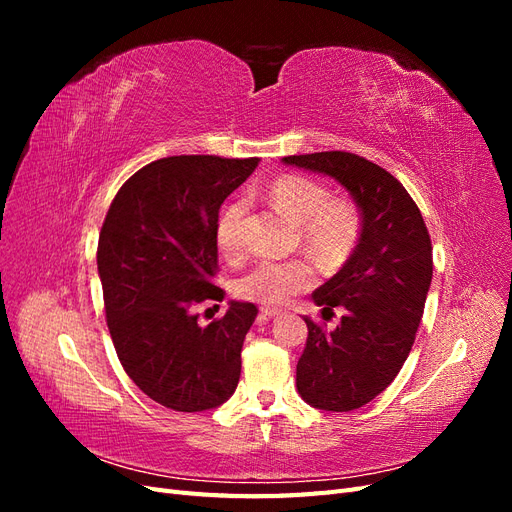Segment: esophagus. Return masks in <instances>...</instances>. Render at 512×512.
<instances>
[{"mask_svg":"<svg viewBox=\"0 0 512 512\" xmlns=\"http://www.w3.org/2000/svg\"><path fill=\"white\" fill-rule=\"evenodd\" d=\"M277 314H280V309H275V307L260 309V316H262V318H273V316H277Z\"/></svg>","mask_w":512,"mask_h":512,"instance_id":"1","label":"esophagus"}]
</instances>
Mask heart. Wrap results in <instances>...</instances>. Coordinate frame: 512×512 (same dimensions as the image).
<instances>
[{"label": "heart", "mask_w": 512, "mask_h": 512, "mask_svg": "<svg viewBox=\"0 0 512 512\" xmlns=\"http://www.w3.org/2000/svg\"><path fill=\"white\" fill-rule=\"evenodd\" d=\"M269 196L273 205L292 222L303 224L305 243L320 258H342L352 247L359 232V215L348 200L331 198L322 183L299 175H286L273 181ZM243 213L245 203L235 200L220 215L215 239L224 256H237L241 252L239 226ZM312 282L314 271L303 260H262L237 277L232 292L260 305H282L297 292L312 286Z\"/></svg>", "instance_id": "1"}]
</instances>
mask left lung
<instances>
[{
    "label": "left lung",
    "instance_id": "obj_1",
    "mask_svg": "<svg viewBox=\"0 0 512 512\" xmlns=\"http://www.w3.org/2000/svg\"><path fill=\"white\" fill-rule=\"evenodd\" d=\"M335 179L361 213L350 258L312 299L324 312H346L331 333L307 322L297 391L324 412L369 404L399 374L412 350L431 286V239L416 203L391 173L346 151L282 158Z\"/></svg>",
    "mask_w": 512,
    "mask_h": 512
}]
</instances>
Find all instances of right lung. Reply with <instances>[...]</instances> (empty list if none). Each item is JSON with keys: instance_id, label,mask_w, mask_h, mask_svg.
Instances as JSON below:
<instances>
[{"instance_id": "right-lung-1", "label": "right lung", "mask_w": 512, "mask_h": 512, "mask_svg": "<svg viewBox=\"0 0 512 512\" xmlns=\"http://www.w3.org/2000/svg\"><path fill=\"white\" fill-rule=\"evenodd\" d=\"M256 166L258 158L156 160L121 185L102 224L98 275L117 356L138 389L175 412L218 408L239 384L258 307L228 301L207 327L192 307L224 299L209 282L218 213Z\"/></svg>"}]
</instances>
